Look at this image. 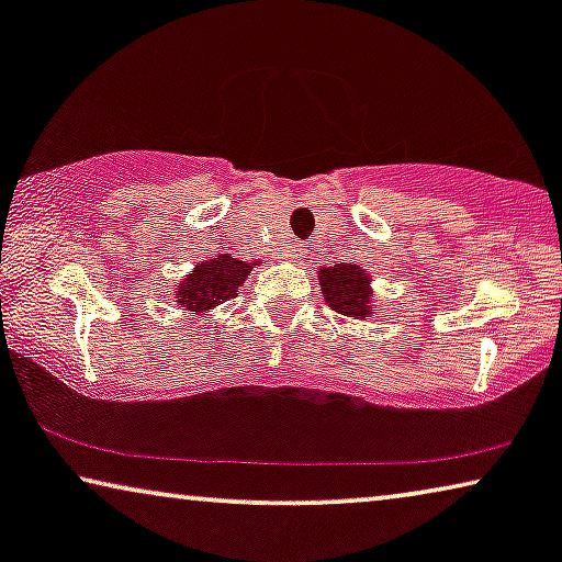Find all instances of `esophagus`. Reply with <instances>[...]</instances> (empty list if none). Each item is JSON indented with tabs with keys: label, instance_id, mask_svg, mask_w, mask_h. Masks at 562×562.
<instances>
[{
	"label": "esophagus",
	"instance_id": "obj_1",
	"mask_svg": "<svg viewBox=\"0 0 562 562\" xmlns=\"http://www.w3.org/2000/svg\"><path fill=\"white\" fill-rule=\"evenodd\" d=\"M304 252H306V245H302L299 240L286 245V256L289 258H304Z\"/></svg>",
	"mask_w": 562,
	"mask_h": 562
}]
</instances>
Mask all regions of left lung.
I'll use <instances>...</instances> for the list:
<instances>
[{"label":"left lung","instance_id":"8db88e82","mask_svg":"<svg viewBox=\"0 0 562 562\" xmlns=\"http://www.w3.org/2000/svg\"><path fill=\"white\" fill-rule=\"evenodd\" d=\"M319 281L327 304L335 312L350 314V317H366L371 289H368V276L358 266L337 263L333 268H322Z\"/></svg>","mask_w":562,"mask_h":562}]
</instances>
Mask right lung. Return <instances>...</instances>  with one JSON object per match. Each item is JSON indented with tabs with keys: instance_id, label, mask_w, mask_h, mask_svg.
Instances as JSON below:
<instances>
[{
	"instance_id": "1",
	"label": "right lung",
	"mask_w": 562,
	"mask_h": 562,
	"mask_svg": "<svg viewBox=\"0 0 562 562\" xmlns=\"http://www.w3.org/2000/svg\"><path fill=\"white\" fill-rule=\"evenodd\" d=\"M248 273L250 263L233 258L229 252L217 256L210 263H199L179 291L181 304H187V310L191 312H202L233 302L240 283L248 279Z\"/></svg>"
}]
</instances>
